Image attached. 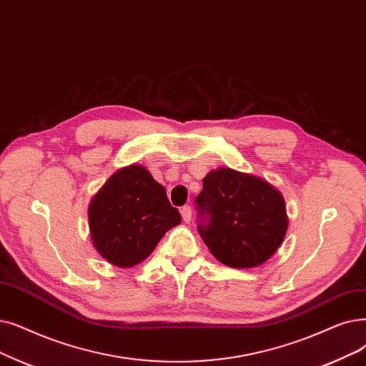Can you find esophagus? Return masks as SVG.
I'll return each instance as SVG.
<instances>
[{
    "instance_id": "34e87169",
    "label": "esophagus",
    "mask_w": 366,
    "mask_h": 366,
    "mask_svg": "<svg viewBox=\"0 0 366 366\" xmlns=\"http://www.w3.org/2000/svg\"><path fill=\"white\" fill-rule=\"evenodd\" d=\"M181 215L185 222H189L192 221V208H189V206H184V208L181 209Z\"/></svg>"
}]
</instances>
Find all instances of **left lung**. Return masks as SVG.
I'll use <instances>...</instances> for the list:
<instances>
[{"instance_id":"obj_1","label":"left lung","mask_w":366,"mask_h":366,"mask_svg":"<svg viewBox=\"0 0 366 366\" xmlns=\"http://www.w3.org/2000/svg\"><path fill=\"white\" fill-rule=\"evenodd\" d=\"M203 218L199 233L222 264L257 267L271 259L289 227L285 202L266 179L230 167L211 170L196 199Z\"/></svg>"}]
</instances>
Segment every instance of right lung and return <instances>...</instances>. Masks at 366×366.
Returning a JSON list of instances; mask_svg holds the SVG:
<instances>
[{
  "mask_svg": "<svg viewBox=\"0 0 366 366\" xmlns=\"http://www.w3.org/2000/svg\"><path fill=\"white\" fill-rule=\"evenodd\" d=\"M88 221L100 256L114 266L133 267L149 257L181 215L149 170L130 164L117 170L91 199Z\"/></svg>",
  "mask_w": 366,
  "mask_h": 366,
  "instance_id": "add662e5",
  "label": "right lung"
}]
</instances>
